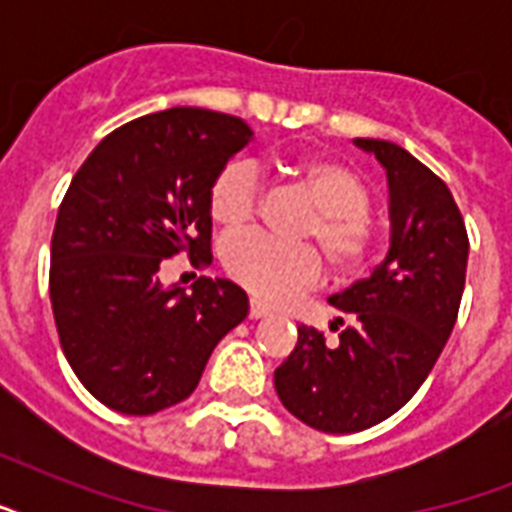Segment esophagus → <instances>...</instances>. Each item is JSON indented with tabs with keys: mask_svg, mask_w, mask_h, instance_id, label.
<instances>
[{
	"mask_svg": "<svg viewBox=\"0 0 512 512\" xmlns=\"http://www.w3.org/2000/svg\"><path fill=\"white\" fill-rule=\"evenodd\" d=\"M265 316H271V308H268L263 300L252 297V300H249V319H265Z\"/></svg>",
	"mask_w": 512,
	"mask_h": 512,
	"instance_id": "34e87169",
	"label": "esophagus"
}]
</instances>
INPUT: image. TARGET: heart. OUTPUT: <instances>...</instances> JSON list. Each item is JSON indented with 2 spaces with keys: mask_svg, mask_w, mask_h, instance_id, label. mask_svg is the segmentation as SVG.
I'll list each match as a JSON object with an SVG mask.
<instances>
[{
  "mask_svg": "<svg viewBox=\"0 0 512 512\" xmlns=\"http://www.w3.org/2000/svg\"><path fill=\"white\" fill-rule=\"evenodd\" d=\"M292 175L313 199L300 233L319 241L337 271H356L374 244L369 217L372 193L356 172L327 156L292 164ZM260 204V175L249 159H231L209 185V215L217 225L236 231L249 223ZM223 265L241 287L268 303H287L311 289L324 273L316 247L281 241L268 233H239L225 241Z\"/></svg>",
  "mask_w": 512,
  "mask_h": 512,
  "instance_id": "b5f03b06",
  "label": "heart"
}]
</instances>
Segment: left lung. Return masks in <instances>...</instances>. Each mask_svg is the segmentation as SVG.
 <instances>
[{
	"label": "left lung",
	"mask_w": 512,
	"mask_h": 512,
	"mask_svg": "<svg viewBox=\"0 0 512 512\" xmlns=\"http://www.w3.org/2000/svg\"><path fill=\"white\" fill-rule=\"evenodd\" d=\"M353 143L388 172V255L369 279L329 297L348 319H337V342L303 324L295 350L273 372L281 404L324 433L372 428L417 393L452 335L470 249L441 177L396 143Z\"/></svg>",
	"instance_id": "8db88e82"
}]
</instances>
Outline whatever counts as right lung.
Instances as JSON below:
<instances>
[{
  "label": "right lung",
  "mask_w": 512,
  "mask_h": 512,
  "mask_svg": "<svg viewBox=\"0 0 512 512\" xmlns=\"http://www.w3.org/2000/svg\"><path fill=\"white\" fill-rule=\"evenodd\" d=\"M252 140L239 116L167 108L100 140L60 201L50 300L60 345L108 409L156 414L196 390L212 350L247 319L228 279L164 287L175 255L212 263L209 185Z\"/></svg>",
  "instance_id": "right-lung-1"
}]
</instances>
